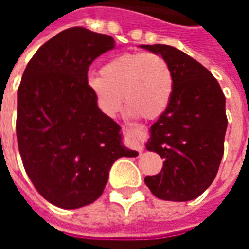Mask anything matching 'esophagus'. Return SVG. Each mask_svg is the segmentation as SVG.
<instances>
[{
  "mask_svg": "<svg viewBox=\"0 0 249 249\" xmlns=\"http://www.w3.org/2000/svg\"><path fill=\"white\" fill-rule=\"evenodd\" d=\"M128 135H129V142L135 146L139 152L144 151V146L141 144V137L144 135V129L142 128H130L128 129Z\"/></svg>",
  "mask_w": 249,
  "mask_h": 249,
  "instance_id": "34e87169",
  "label": "esophagus"
}]
</instances>
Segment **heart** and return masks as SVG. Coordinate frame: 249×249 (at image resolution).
<instances>
[{"mask_svg":"<svg viewBox=\"0 0 249 249\" xmlns=\"http://www.w3.org/2000/svg\"><path fill=\"white\" fill-rule=\"evenodd\" d=\"M88 87L104 113H117L124 97L132 116L155 120L169 107L175 81L164 57L152 52H135L120 54L104 64L100 77H90Z\"/></svg>","mask_w":249,"mask_h":249,"instance_id":"obj_1","label":"heart"}]
</instances>
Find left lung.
<instances>
[{
    "instance_id": "obj_1",
    "label": "left lung",
    "mask_w": 249,
    "mask_h": 249,
    "mask_svg": "<svg viewBox=\"0 0 249 249\" xmlns=\"http://www.w3.org/2000/svg\"><path fill=\"white\" fill-rule=\"evenodd\" d=\"M168 61L173 96L149 129L145 148L164 159L161 172L144 178L156 197L189 201L212 184L224 153L228 120L217 80L200 62L169 45H140Z\"/></svg>"
}]
</instances>
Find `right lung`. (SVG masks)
<instances>
[{
	"mask_svg": "<svg viewBox=\"0 0 249 249\" xmlns=\"http://www.w3.org/2000/svg\"><path fill=\"white\" fill-rule=\"evenodd\" d=\"M114 48L110 36L71 28L45 42L25 69L17 92V141L36 189L64 209L96 201L119 157L139 153L98 108L88 69Z\"/></svg>",
	"mask_w": 249,
	"mask_h": 249,
	"instance_id": "add662e5",
	"label": "right lung"
}]
</instances>
